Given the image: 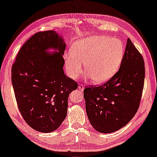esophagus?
<instances>
[{
	"mask_svg": "<svg viewBox=\"0 0 157 157\" xmlns=\"http://www.w3.org/2000/svg\"><path fill=\"white\" fill-rule=\"evenodd\" d=\"M78 88L81 91H83L84 90V88H85V86H84V85H82V84H80L78 86Z\"/></svg>",
	"mask_w": 157,
	"mask_h": 157,
	"instance_id": "esophagus-1",
	"label": "esophagus"
}]
</instances>
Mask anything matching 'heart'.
Here are the masks:
<instances>
[{
    "instance_id": "obj_1",
    "label": "heart",
    "mask_w": 157,
    "mask_h": 157,
    "mask_svg": "<svg viewBox=\"0 0 157 157\" xmlns=\"http://www.w3.org/2000/svg\"><path fill=\"white\" fill-rule=\"evenodd\" d=\"M124 46L118 39L96 35L78 40L71 51L64 55L65 67L71 78H77L82 71L95 83H102L113 76L122 63Z\"/></svg>"
}]
</instances>
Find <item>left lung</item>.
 <instances>
[{
	"label": "left lung",
	"mask_w": 157,
	"mask_h": 157,
	"mask_svg": "<svg viewBox=\"0 0 157 157\" xmlns=\"http://www.w3.org/2000/svg\"><path fill=\"white\" fill-rule=\"evenodd\" d=\"M144 78L142 55L128 38L118 72L103 85L84 90L87 115L95 130L111 133L132 120L140 106Z\"/></svg>",
	"instance_id": "8db88e82"
}]
</instances>
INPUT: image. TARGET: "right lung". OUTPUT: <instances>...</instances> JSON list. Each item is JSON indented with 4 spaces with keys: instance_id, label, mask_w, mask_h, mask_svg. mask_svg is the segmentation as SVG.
Instances as JSON below:
<instances>
[{
    "instance_id": "obj_1",
    "label": "right lung",
    "mask_w": 157,
    "mask_h": 157,
    "mask_svg": "<svg viewBox=\"0 0 157 157\" xmlns=\"http://www.w3.org/2000/svg\"><path fill=\"white\" fill-rule=\"evenodd\" d=\"M56 51L52 54L48 49ZM63 37L55 31L38 32L20 48L11 82L20 113L35 131L51 132L63 122L69 94L78 85L64 74Z\"/></svg>"
}]
</instances>
